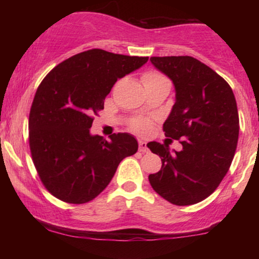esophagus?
<instances>
[{"mask_svg":"<svg viewBox=\"0 0 259 259\" xmlns=\"http://www.w3.org/2000/svg\"><path fill=\"white\" fill-rule=\"evenodd\" d=\"M139 151L143 152V153H148L150 150H148L147 147V143L144 140H139Z\"/></svg>","mask_w":259,"mask_h":259,"instance_id":"esophagus-1","label":"esophagus"}]
</instances>
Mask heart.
Instances as JSON below:
<instances>
[{"instance_id":"heart-1","label":"heart","mask_w":259,"mask_h":259,"mask_svg":"<svg viewBox=\"0 0 259 259\" xmlns=\"http://www.w3.org/2000/svg\"><path fill=\"white\" fill-rule=\"evenodd\" d=\"M143 82L145 86H150V84H157V83H166L169 84V81L165 75H162L161 73L155 72V70H151V72H146L143 75ZM131 128L134 132L146 134L150 132L152 123L148 119L144 118H136L130 122Z\"/></svg>"}]
</instances>
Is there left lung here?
Listing matches in <instances>:
<instances>
[{
    "label": "left lung",
    "instance_id": "left-lung-1",
    "mask_svg": "<svg viewBox=\"0 0 259 259\" xmlns=\"http://www.w3.org/2000/svg\"><path fill=\"white\" fill-rule=\"evenodd\" d=\"M151 62L175 84L176 102L164 132L171 139H182L183 150L148 143L162 162L148 180L169 203H199L214 192L235 155L239 134L235 95L222 76L192 56H153Z\"/></svg>",
    "mask_w": 259,
    "mask_h": 259
}]
</instances>
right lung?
I'll return each mask as SVG.
<instances>
[{"mask_svg": "<svg viewBox=\"0 0 259 259\" xmlns=\"http://www.w3.org/2000/svg\"><path fill=\"white\" fill-rule=\"evenodd\" d=\"M147 60L91 49L67 59L42 80L29 113V146L41 182L58 199H94L120 161L138 151L132 134L114 133L107 141L90 130L118 79Z\"/></svg>", "mask_w": 259, "mask_h": 259, "instance_id": "add662e5", "label": "right lung"}]
</instances>
